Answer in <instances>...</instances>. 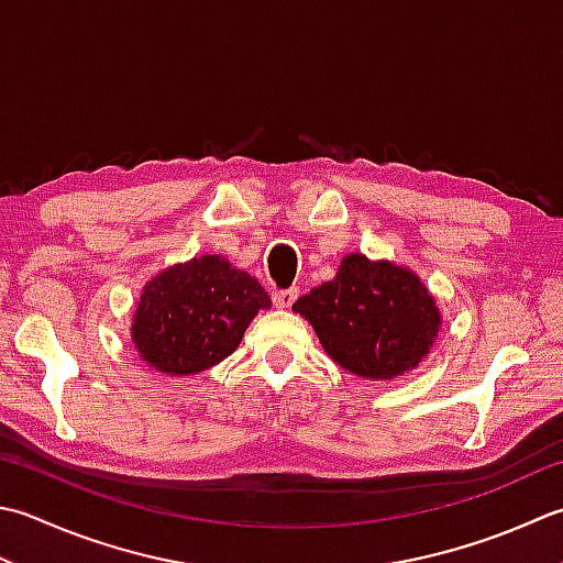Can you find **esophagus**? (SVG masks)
<instances>
[{
    "label": "esophagus",
    "instance_id": "1",
    "mask_svg": "<svg viewBox=\"0 0 563 563\" xmlns=\"http://www.w3.org/2000/svg\"><path fill=\"white\" fill-rule=\"evenodd\" d=\"M295 300H297V288L275 290V292H273V305L280 307V310H285V307H292Z\"/></svg>",
    "mask_w": 563,
    "mask_h": 563
}]
</instances>
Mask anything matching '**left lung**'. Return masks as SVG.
Here are the masks:
<instances>
[{"label":"left lung","instance_id":"8db88e82","mask_svg":"<svg viewBox=\"0 0 563 563\" xmlns=\"http://www.w3.org/2000/svg\"><path fill=\"white\" fill-rule=\"evenodd\" d=\"M341 368L390 380L420 366L442 327L437 300L410 268L349 253L334 280L292 305Z\"/></svg>","mask_w":563,"mask_h":563}]
</instances>
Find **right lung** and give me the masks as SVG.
I'll list each match as a JSON object with an SVG mask.
<instances>
[{"mask_svg": "<svg viewBox=\"0 0 563 563\" xmlns=\"http://www.w3.org/2000/svg\"><path fill=\"white\" fill-rule=\"evenodd\" d=\"M268 292L224 256H200L146 283L131 324L141 361L168 376H195L224 361L244 339Z\"/></svg>", "mask_w": 563, "mask_h": 563, "instance_id": "obj_1", "label": "right lung"}]
</instances>
